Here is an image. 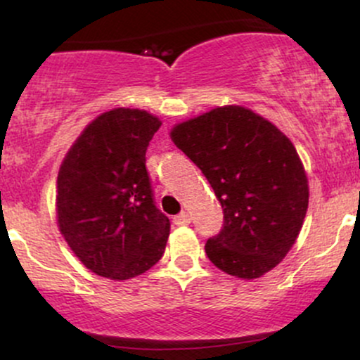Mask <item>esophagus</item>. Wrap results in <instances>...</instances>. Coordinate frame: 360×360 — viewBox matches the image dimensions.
I'll list each match as a JSON object with an SVG mask.
<instances>
[{"label": "esophagus", "instance_id": "34e87169", "mask_svg": "<svg viewBox=\"0 0 360 360\" xmlns=\"http://www.w3.org/2000/svg\"><path fill=\"white\" fill-rule=\"evenodd\" d=\"M172 221H174V225H177V226H184V225H189V223H191V217H189V213L183 212V213L176 214L174 220Z\"/></svg>", "mask_w": 360, "mask_h": 360}]
</instances>
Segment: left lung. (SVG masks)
Masks as SVG:
<instances>
[{
    "instance_id": "left-lung-1",
    "label": "left lung",
    "mask_w": 360,
    "mask_h": 360,
    "mask_svg": "<svg viewBox=\"0 0 360 360\" xmlns=\"http://www.w3.org/2000/svg\"><path fill=\"white\" fill-rule=\"evenodd\" d=\"M171 139L201 169L223 208L220 233L205 245L208 259L240 279L274 269L308 210V177L291 140L237 105L177 123Z\"/></svg>"
}]
</instances>
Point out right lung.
Segmentation results:
<instances>
[{
    "instance_id": "right-lung-1",
    "label": "right lung",
    "mask_w": 360,
    "mask_h": 360,
    "mask_svg": "<svg viewBox=\"0 0 360 360\" xmlns=\"http://www.w3.org/2000/svg\"><path fill=\"white\" fill-rule=\"evenodd\" d=\"M160 125L146 110L105 111L60 164L57 225L76 257L101 278L143 274L166 250L171 223L157 210L146 167Z\"/></svg>"
}]
</instances>
